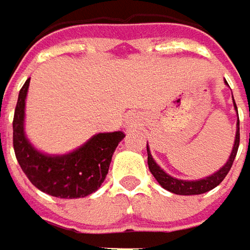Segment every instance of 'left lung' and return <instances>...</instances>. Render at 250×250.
<instances>
[{
    "mask_svg": "<svg viewBox=\"0 0 250 250\" xmlns=\"http://www.w3.org/2000/svg\"><path fill=\"white\" fill-rule=\"evenodd\" d=\"M227 83V81H224ZM229 85V83H227ZM234 100V98H232ZM234 108L237 111L238 115V110H237V104L234 102ZM239 146V118L237 120V132H235V140H234V146L231 150L230 157L227 162L223 165L219 170H216L215 173L207 176L204 179H198V180H182V179H176L173 176L168 175L164 169L161 168L160 165L154 161L151 155V151L148 148L147 145V164H148V169L152 173V176L155 177V180L160 183L162 188L168 190V191L177 194V195H198V194H204V192L210 191L215 187H217L219 184L224 180V177L227 176V173L230 172L232 162L235 160V155L238 151Z\"/></svg>",
    "mask_w": 250,
    "mask_h": 250,
    "instance_id": "obj_1",
    "label": "left lung"
}]
</instances>
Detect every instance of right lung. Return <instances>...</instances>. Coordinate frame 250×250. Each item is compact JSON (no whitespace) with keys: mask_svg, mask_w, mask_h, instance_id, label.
I'll list each match as a JSON object with an SVG mask.
<instances>
[{"mask_svg":"<svg viewBox=\"0 0 250 250\" xmlns=\"http://www.w3.org/2000/svg\"><path fill=\"white\" fill-rule=\"evenodd\" d=\"M30 78L19 92L13 117V148L21 170L38 190L58 198H83L104 182L110 162L125 133H96L67 154H45L30 143L24 132V110Z\"/></svg>","mask_w":250,"mask_h":250,"instance_id":"obj_1","label":"right lung"}]
</instances>
